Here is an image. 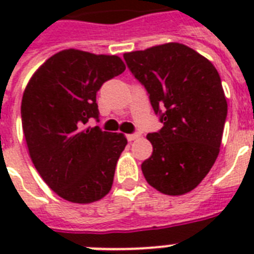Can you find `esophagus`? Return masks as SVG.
Wrapping results in <instances>:
<instances>
[{
  "mask_svg": "<svg viewBox=\"0 0 254 254\" xmlns=\"http://www.w3.org/2000/svg\"><path fill=\"white\" fill-rule=\"evenodd\" d=\"M127 138L129 142H131V141H135L137 138H139V134L138 133H133V134H127Z\"/></svg>",
  "mask_w": 254,
  "mask_h": 254,
  "instance_id": "1",
  "label": "esophagus"
}]
</instances>
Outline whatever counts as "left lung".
Listing matches in <instances>:
<instances>
[{
	"instance_id": "1",
	"label": "left lung",
	"mask_w": 254,
	"mask_h": 254,
	"mask_svg": "<svg viewBox=\"0 0 254 254\" xmlns=\"http://www.w3.org/2000/svg\"><path fill=\"white\" fill-rule=\"evenodd\" d=\"M124 59L163 123L146 135L153 154L141 165L143 177L166 195L192 191L220 151L228 104L217 69L177 42L125 53Z\"/></svg>"
}]
</instances>
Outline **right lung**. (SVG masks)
I'll return each instance as SVG.
<instances>
[{
	"label": "right lung",
	"mask_w": 254,
	"mask_h": 254,
	"mask_svg": "<svg viewBox=\"0 0 254 254\" xmlns=\"http://www.w3.org/2000/svg\"><path fill=\"white\" fill-rule=\"evenodd\" d=\"M125 68L117 55L68 49L49 58L26 85L21 116L30 158L65 200L88 204L111 191L127 137L85 124L99 120L97 91Z\"/></svg>",
	"instance_id": "right-lung-1"
}]
</instances>
